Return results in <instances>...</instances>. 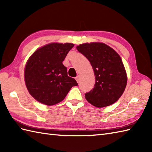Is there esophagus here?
I'll return each mask as SVG.
<instances>
[{
	"instance_id": "34e87169",
	"label": "esophagus",
	"mask_w": 152,
	"mask_h": 152,
	"mask_svg": "<svg viewBox=\"0 0 152 152\" xmlns=\"http://www.w3.org/2000/svg\"><path fill=\"white\" fill-rule=\"evenodd\" d=\"M76 80L77 82L79 83V82H80V76L79 75H78V76H77L76 77Z\"/></svg>"
}]
</instances>
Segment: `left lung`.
Wrapping results in <instances>:
<instances>
[{"mask_svg": "<svg viewBox=\"0 0 152 152\" xmlns=\"http://www.w3.org/2000/svg\"><path fill=\"white\" fill-rule=\"evenodd\" d=\"M76 49L89 60L95 76L94 88L85 94L87 101L97 108L114 104L124 92L127 82L120 56L104 43H85Z\"/></svg>", "mask_w": 152, "mask_h": 152, "instance_id": "8db88e82", "label": "left lung"}]
</instances>
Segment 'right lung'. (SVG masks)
Here are the masks:
<instances>
[{"label":"right lung","mask_w":152,"mask_h":152,"mask_svg":"<svg viewBox=\"0 0 152 152\" xmlns=\"http://www.w3.org/2000/svg\"><path fill=\"white\" fill-rule=\"evenodd\" d=\"M74 44L51 43L35 51L25 68L24 76L31 95L40 103L48 106L56 104L65 98L73 86L75 79L67 74L63 64Z\"/></svg>","instance_id":"add662e5"}]
</instances>
